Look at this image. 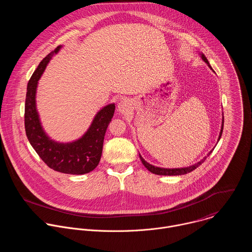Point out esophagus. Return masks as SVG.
<instances>
[{
  "label": "esophagus",
  "mask_w": 252,
  "mask_h": 252,
  "mask_svg": "<svg viewBox=\"0 0 252 252\" xmlns=\"http://www.w3.org/2000/svg\"><path fill=\"white\" fill-rule=\"evenodd\" d=\"M118 110L121 114H127L130 111V102L127 99H123L119 102Z\"/></svg>",
  "instance_id": "1"
}]
</instances>
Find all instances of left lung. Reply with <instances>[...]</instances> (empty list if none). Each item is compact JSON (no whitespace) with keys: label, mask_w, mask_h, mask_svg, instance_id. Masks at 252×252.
<instances>
[{"label":"left lung","mask_w":252,"mask_h":252,"mask_svg":"<svg viewBox=\"0 0 252 252\" xmlns=\"http://www.w3.org/2000/svg\"><path fill=\"white\" fill-rule=\"evenodd\" d=\"M201 58H202V60L208 64V66H209L210 68H212V67L210 66V64L208 63V61H207V59L205 58V56H204V55H201ZM223 123H224V120L222 119V126H221V130H220V134L219 139L221 137V134H222ZM211 153H212V152H209L208 155H207V157H208ZM207 157H205L203 159H201L200 161H198L197 163H195V164H193V165H191V166H188V167H184V168H162V167H158V166H155V165L150 164L149 162H147L145 159H143V158H141V156L139 155V158H140L142 164L145 165L151 172H153V173H155V174H158V175H182V174L189 173V172L194 170L196 167H198V166L206 159Z\"/></svg>","instance_id":"1"}]
</instances>
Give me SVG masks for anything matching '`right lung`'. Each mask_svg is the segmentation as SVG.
<instances>
[{"instance_id": "right-lung-1", "label": "right lung", "mask_w": 252, "mask_h": 252, "mask_svg": "<svg viewBox=\"0 0 252 252\" xmlns=\"http://www.w3.org/2000/svg\"><path fill=\"white\" fill-rule=\"evenodd\" d=\"M60 49L61 46L57 47L40 63L28 83L25 128L32 147L49 167L63 173L84 174L94 170L100 160L104 134L114 117L116 105L112 103L100 110L89 130L77 141L59 143L47 136L35 110V90L48 63Z\"/></svg>"}]
</instances>
